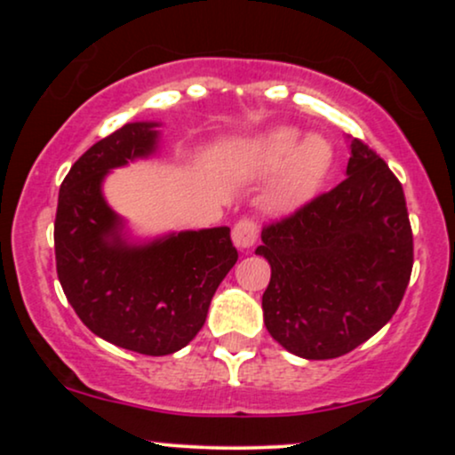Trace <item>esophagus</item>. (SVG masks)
Here are the masks:
<instances>
[{
	"label": "esophagus",
	"instance_id": "1",
	"mask_svg": "<svg viewBox=\"0 0 455 455\" xmlns=\"http://www.w3.org/2000/svg\"><path fill=\"white\" fill-rule=\"evenodd\" d=\"M257 237H259V227L252 220H248V218H243V220H239L233 227V243L237 245L239 250L252 248L254 242H257Z\"/></svg>",
	"mask_w": 455,
	"mask_h": 455
}]
</instances>
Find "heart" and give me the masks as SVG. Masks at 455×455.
I'll return each mask as SVG.
<instances>
[{
  "mask_svg": "<svg viewBox=\"0 0 455 455\" xmlns=\"http://www.w3.org/2000/svg\"><path fill=\"white\" fill-rule=\"evenodd\" d=\"M248 175H269L260 203L271 213H293L318 195L333 166V148L321 134L280 126L242 145L235 156Z\"/></svg>",
  "mask_w": 455,
  "mask_h": 455,
  "instance_id": "1",
  "label": "heart"
}]
</instances>
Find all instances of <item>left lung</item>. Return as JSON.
<instances>
[{
	"instance_id": "8db88e82",
	"label": "left lung",
	"mask_w": 455,
	"mask_h": 455,
	"mask_svg": "<svg viewBox=\"0 0 455 455\" xmlns=\"http://www.w3.org/2000/svg\"><path fill=\"white\" fill-rule=\"evenodd\" d=\"M347 180L263 228L271 265L263 321L304 359H333L372 338L411 280L412 233L402 184L377 151L348 139Z\"/></svg>"
}]
</instances>
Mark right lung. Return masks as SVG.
I'll return each instance as SVG.
<instances>
[{"label":"right lung","mask_w":455,"mask_h":455,"mask_svg":"<svg viewBox=\"0 0 455 455\" xmlns=\"http://www.w3.org/2000/svg\"><path fill=\"white\" fill-rule=\"evenodd\" d=\"M158 126L132 122L92 145L66 175L55 216L57 275L78 318L102 340L151 357L180 351L201 331L237 263L228 227L134 242L104 198L113 169L156 154Z\"/></svg>","instance_id":"1"}]
</instances>
